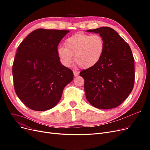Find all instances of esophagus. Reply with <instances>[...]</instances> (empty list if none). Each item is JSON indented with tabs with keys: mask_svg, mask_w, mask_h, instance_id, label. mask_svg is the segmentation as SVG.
I'll use <instances>...</instances> for the list:
<instances>
[{
	"mask_svg": "<svg viewBox=\"0 0 150 150\" xmlns=\"http://www.w3.org/2000/svg\"><path fill=\"white\" fill-rule=\"evenodd\" d=\"M73 72H74V76H77L78 75H79V72H78V71L74 70Z\"/></svg>",
	"mask_w": 150,
	"mask_h": 150,
	"instance_id": "obj_1",
	"label": "esophagus"
}]
</instances>
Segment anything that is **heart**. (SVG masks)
I'll return each mask as SVG.
<instances>
[{"mask_svg": "<svg viewBox=\"0 0 150 150\" xmlns=\"http://www.w3.org/2000/svg\"><path fill=\"white\" fill-rule=\"evenodd\" d=\"M105 42L98 35L79 33L71 36L65 41V47L59 46L58 58L63 65L69 67L74 59L83 69H89L99 62L103 54Z\"/></svg>", "mask_w": 150, "mask_h": 150, "instance_id": "1", "label": "heart"}]
</instances>
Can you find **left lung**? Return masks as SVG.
<instances>
[{"label":"left lung","instance_id":"left-lung-1","mask_svg":"<svg viewBox=\"0 0 150 150\" xmlns=\"http://www.w3.org/2000/svg\"><path fill=\"white\" fill-rule=\"evenodd\" d=\"M86 31L100 34L105 42L103 54L99 62L80 74L84 80L86 99L98 109L116 108L133 89L135 74L131 49L117 31L110 27Z\"/></svg>","mask_w":150,"mask_h":150}]
</instances>
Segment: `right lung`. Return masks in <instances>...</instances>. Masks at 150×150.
Here are the masks:
<instances>
[{
    "instance_id": "right-lung-1",
    "label": "right lung",
    "mask_w": 150,
    "mask_h": 150,
    "mask_svg": "<svg viewBox=\"0 0 150 150\" xmlns=\"http://www.w3.org/2000/svg\"><path fill=\"white\" fill-rule=\"evenodd\" d=\"M69 30L39 28L21 43L13 65L16 93L22 103L37 111L50 109L59 101L65 86L74 79L63 66L57 50Z\"/></svg>"
}]
</instances>
